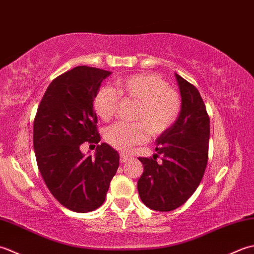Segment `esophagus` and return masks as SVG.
<instances>
[{"instance_id": "34e87169", "label": "esophagus", "mask_w": 254, "mask_h": 254, "mask_svg": "<svg viewBox=\"0 0 254 254\" xmlns=\"http://www.w3.org/2000/svg\"><path fill=\"white\" fill-rule=\"evenodd\" d=\"M120 157H121V163H125L127 160L130 159V156H129V154H127V153H125V152H121Z\"/></svg>"}]
</instances>
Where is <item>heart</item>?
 I'll return each instance as SVG.
<instances>
[{
	"instance_id": "heart-1",
	"label": "heart",
	"mask_w": 254,
	"mask_h": 254,
	"mask_svg": "<svg viewBox=\"0 0 254 254\" xmlns=\"http://www.w3.org/2000/svg\"><path fill=\"white\" fill-rule=\"evenodd\" d=\"M117 90L102 87L94 97V110L104 122H110L123 100L137 103L134 123H117L105 131V141L122 151L165 133L174 126L182 111V96L163 77L153 73L129 75L117 81Z\"/></svg>"
}]
</instances>
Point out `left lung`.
Masks as SVG:
<instances>
[{
  "mask_svg": "<svg viewBox=\"0 0 254 254\" xmlns=\"http://www.w3.org/2000/svg\"><path fill=\"white\" fill-rule=\"evenodd\" d=\"M175 75L182 96L179 120L157 139V154L138 158L143 164L137 185L139 196L144 205L158 211L178 208L193 195L208 160L209 116L205 103L192 83Z\"/></svg>",
  "mask_w": 254,
  "mask_h": 254,
  "instance_id": "1",
  "label": "left lung"
}]
</instances>
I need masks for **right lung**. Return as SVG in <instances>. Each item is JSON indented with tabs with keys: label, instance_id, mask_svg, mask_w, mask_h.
I'll return each instance as SVG.
<instances>
[{
	"label": "right lung",
	"instance_id": "add662e5",
	"mask_svg": "<svg viewBox=\"0 0 254 254\" xmlns=\"http://www.w3.org/2000/svg\"><path fill=\"white\" fill-rule=\"evenodd\" d=\"M111 74L79 65L57 76L41 98L34 120L36 161L46 185L59 203L76 213H89L104 203L120 165V154L98 144L94 97ZM84 143L97 146L96 157L80 152Z\"/></svg>",
	"mask_w": 254,
	"mask_h": 254
}]
</instances>
